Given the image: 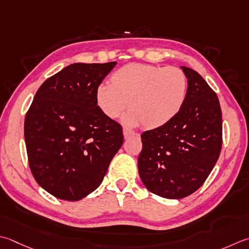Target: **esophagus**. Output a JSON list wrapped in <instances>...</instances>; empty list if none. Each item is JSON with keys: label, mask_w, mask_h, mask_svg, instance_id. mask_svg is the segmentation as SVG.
Returning <instances> with one entry per match:
<instances>
[{"label": "esophagus", "mask_w": 249, "mask_h": 249, "mask_svg": "<svg viewBox=\"0 0 249 249\" xmlns=\"http://www.w3.org/2000/svg\"><path fill=\"white\" fill-rule=\"evenodd\" d=\"M123 134H124V137L127 139V138L130 137V136H134L135 135V131L133 129H129V128L124 127L123 128Z\"/></svg>", "instance_id": "1"}]
</instances>
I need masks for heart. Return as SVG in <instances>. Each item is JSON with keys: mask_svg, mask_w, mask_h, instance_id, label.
<instances>
[{"mask_svg": "<svg viewBox=\"0 0 249 249\" xmlns=\"http://www.w3.org/2000/svg\"><path fill=\"white\" fill-rule=\"evenodd\" d=\"M187 92V76L179 68L129 63L112 73L110 86L97 87L95 96L107 118H120L128 105L129 124L155 129L179 114Z\"/></svg>", "mask_w": 249, "mask_h": 249, "instance_id": "obj_1", "label": "heart"}]
</instances>
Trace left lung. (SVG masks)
<instances>
[{
  "label": "left lung",
  "instance_id": "left-lung-1",
  "mask_svg": "<svg viewBox=\"0 0 249 249\" xmlns=\"http://www.w3.org/2000/svg\"><path fill=\"white\" fill-rule=\"evenodd\" d=\"M188 79L187 99L168 124L141 135L139 176L150 192L182 198L196 192L215 166L222 147L219 99L196 71L181 67Z\"/></svg>",
  "mask_w": 249,
  "mask_h": 249
}]
</instances>
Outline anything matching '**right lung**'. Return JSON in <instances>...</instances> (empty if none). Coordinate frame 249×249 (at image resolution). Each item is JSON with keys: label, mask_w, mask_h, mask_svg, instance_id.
I'll list each match as a JSON object with an SVG mask.
<instances>
[{"label": "right lung", "mask_w": 249, "mask_h": 249, "mask_svg": "<svg viewBox=\"0 0 249 249\" xmlns=\"http://www.w3.org/2000/svg\"><path fill=\"white\" fill-rule=\"evenodd\" d=\"M115 65L72 63L43 83L27 112L29 166L55 197L79 201L95 191L123 144L122 126L102 113L95 96Z\"/></svg>", "instance_id": "right-lung-1"}]
</instances>
